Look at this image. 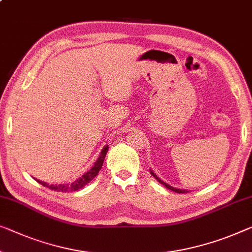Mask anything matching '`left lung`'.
<instances>
[{
  "label": "left lung",
  "mask_w": 252,
  "mask_h": 252,
  "mask_svg": "<svg viewBox=\"0 0 252 252\" xmlns=\"http://www.w3.org/2000/svg\"><path fill=\"white\" fill-rule=\"evenodd\" d=\"M150 171V174H152L154 178H155L157 181H158L160 185H163L165 188H167V189H170V190H172V191H174V192H176V193H186V192H189V191L188 190H186V189H178V188H174V187H172V186H170V185H167V183H165L163 180H160L158 176H157L155 173H154L153 172V170H149Z\"/></svg>",
  "instance_id": "8db88e82"
}]
</instances>
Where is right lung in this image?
I'll return each instance as SVG.
<instances>
[{"instance_id": "obj_1", "label": "right lung", "mask_w": 252, "mask_h": 252, "mask_svg": "<svg viewBox=\"0 0 252 252\" xmlns=\"http://www.w3.org/2000/svg\"><path fill=\"white\" fill-rule=\"evenodd\" d=\"M107 150H108V146H104V148L102 149V152H100V154H99V157L97 158L95 164L93 165V167L90 168L89 171L86 172L85 174H82L80 178L74 180L73 182L64 183V185H48V183L40 181V180H37V179H35V180L38 183H40L42 186L46 187L51 190L59 191V192H72V191H77L79 189H81V188H84L86 185H87V183H89L97 174H98V172L100 171V168H102V166H103L104 158H105V156H106Z\"/></svg>"}]
</instances>
